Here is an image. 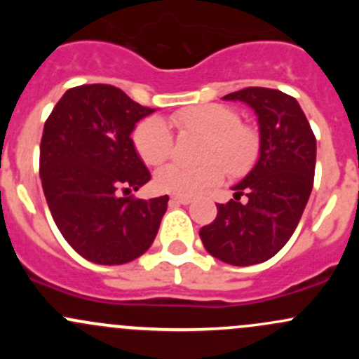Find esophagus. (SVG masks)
Masks as SVG:
<instances>
[{
    "instance_id": "34e87169",
    "label": "esophagus",
    "mask_w": 359,
    "mask_h": 359,
    "mask_svg": "<svg viewBox=\"0 0 359 359\" xmlns=\"http://www.w3.org/2000/svg\"><path fill=\"white\" fill-rule=\"evenodd\" d=\"M170 201H172L173 205H191V203H193V198H187V196H172V198H170Z\"/></svg>"
}]
</instances>
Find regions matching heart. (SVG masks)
<instances>
[{"label":"heart","mask_w":359,"mask_h":359,"mask_svg":"<svg viewBox=\"0 0 359 359\" xmlns=\"http://www.w3.org/2000/svg\"><path fill=\"white\" fill-rule=\"evenodd\" d=\"M170 125L180 133L205 137L200 166L170 163L158 170L154 184L159 191L175 196H194L217 186L224 173L241 177L252 170L259 158V132L240 121V114L224 104H200L170 116ZM133 146L146 165H161L173 151V135L161 118H147L133 130Z\"/></svg>","instance_id":"b5f03b06"}]
</instances>
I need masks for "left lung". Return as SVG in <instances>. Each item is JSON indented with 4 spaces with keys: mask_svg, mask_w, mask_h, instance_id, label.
<instances>
[{
    "mask_svg": "<svg viewBox=\"0 0 359 359\" xmlns=\"http://www.w3.org/2000/svg\"><path fill=\"white\" fill-rule=\"evenodd\" d=\"M241 100L259 118V159L233 187L234 200L217 205V217L203 226L206 252L231 266L269 260L290 240L309 194L316 166V137L299 102L273 88H248L222 97ZM245 194L248 203L239 198Z\"/></svg>",
    "mask_w": 359,
    "mask_h": 359,
    "instance_id": "1",
    "label": "left lung"
}]
</instances>
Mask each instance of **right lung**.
<instances>
[{"instance_id":"right-lung-1","label":"right lung","mask_w":359,"mask_h":359,"mask_svg":"<svg viewBox=\"0 0 359 359\" xmlns=\"http://www.w3.org/2000/svg\"><path fill=\"white\" fill-rule=\"evenodd\" d=\"M154 109L111 85L69 88L43 128L39 177L64 240L86 260L118 266L147 252L168 196H121L151 180L130 139Z\"/></svg>"}]
</instances>
